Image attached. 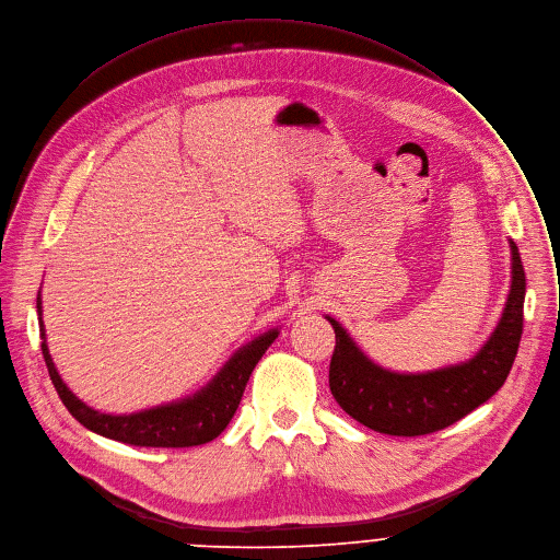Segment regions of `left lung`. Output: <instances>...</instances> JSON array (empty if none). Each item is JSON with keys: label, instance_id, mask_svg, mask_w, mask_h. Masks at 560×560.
<instances>
[{"label": "left lung", "instance_id": "1", "mask_svg": "<svg viewBox=\"0 0 560 560\" xmlns=\"http://www.w3.org/2000/svg\"><path fill=\"white\" fill-rule=\"evenodd\" d=\"M512 288L502 317L471 360L427 373H395L369 360L346 328H335L330 390L341 409L360 424L386 433L416 438L451 427L478 409L504 384L516 360L523 335L525 270L514 241Z\"/></svg>", "mask_w": 560, "mask_h": 560}]
</instances>
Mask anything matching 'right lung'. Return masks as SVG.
Returning <instances> with one entry per match:
<instances>
[{"label": "right lung", "instance_id": "right-lung-1", "mask_svg": "<svg viewBox=\"0 0 560 560\" xmlns=\"http://www.w3.org/2000/svg\"><path fill=\"white\" fill-rule=\"evenodd\" d=\"M37 315H39V337L44 339L42 341L44 362H46L50 382H54L69 413L89 431L105 435L109 440L133 444V446L183 448V446L206 444L217 435H221L238 409V401L243 397L245 384L254 366L259 364L264 352L279 337V328H272L259 335L257 339L247 341L243 348H238L232 354L210 384H206L189 397L161 404V406H154V409H144L129 416L127 413L112 416V413H100L91 409V406H86L80 397H75L73 390H69V386L62 382L46 346L39 294H37Z\"/></svg>", "mask_w": 560, "mask_h": 560}]
</instances>
